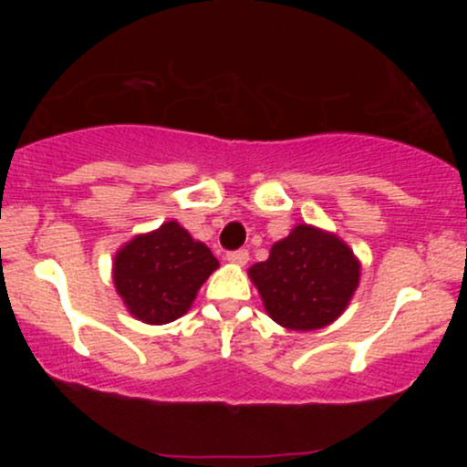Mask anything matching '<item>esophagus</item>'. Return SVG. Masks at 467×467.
Masks as SVG:
<instances>
[{
  "label": "esophagus",
  "mask_w": 467,
  "mask_h": 467,
  "mask_svg": "<svg viewBox=\"0 0 467 467\" xmlns=\"http://www.w3.org/2000/svg\"><path fill=\"white\" fill-rule=\"evenodd\" d=\"M248 259H250L248 250H233L226 254V261H230V264L234 265H245L248 264Z\"/></svg>",
  "instance_id": "1"
}]
</instances>
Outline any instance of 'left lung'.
Wrapping results in <instances>:
<instances>
[{"instance_id": "left-lung-1", "label": "left lung", "mask_w": 467, "mask_h": 467, "mask_svg": "<svg viewBox=\"0 0 467 467\" xmlns=\"http://www.w3.org/2000/svg\"><path fill=\"white\" fill-rule=\"evenodd\" d=\"M250 278L272 320L294 331H312L345 312L360 264L334 234L301 223L272 245L270 259L250 267Z\"/></svg>"}]
</instances>
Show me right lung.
I'll return each mask as SVG.
<instances>
[{"label": "right lung", "mask_w": 467, "mask_h": 467, "mask_svg": "<svg viewBox=\"0 0 467 467\" xmlns=\"http://www.w3.org/2000/svg\"><path fill=\"white\" fill-rule=\"evenodd\" d=\"M219 261L178 222L140 234L116 254L114 283L130 312L149 325L180 318Z\"/></svg>", "instance_id": "obj_1"}]
</instances>
